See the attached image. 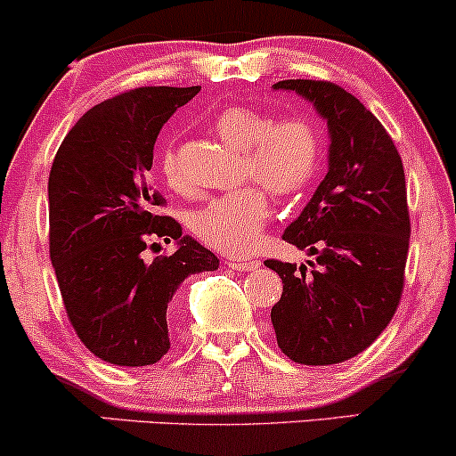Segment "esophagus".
<instances>
[{
    "label": "esophagus",
    "mask_w": 456,
    "mask_h": 456,
    "mask_svg": "<svg viewBox=\"0 0 456 456\" xmlns=\"http://www.w3.org/2000/svg\"><path fill=\"white\" fill-rule=\"evenodd\" d=\"M227 265L232 267V270H238V272H252V270H256L261 263L256 259H229Z\"/></svg>",
    "instance_id": "1"
}]
</instances>
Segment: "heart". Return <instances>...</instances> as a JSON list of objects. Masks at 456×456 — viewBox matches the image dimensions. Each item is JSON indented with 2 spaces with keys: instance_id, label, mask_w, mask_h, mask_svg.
I'll return each mask as SVG.
<instances>
[{
  "instance_id": "obj_1",
  "label": "heart",
  "mask_w": 456,
  "mask_h": 456,
  "mask_svg": "<svg viewBox=\"0 0 456 456\" xmlns=\"http://www.w3.org/2000/svg\"><path fill=\"white\" fill-rule=\"evenodd\" d=\"M212 127L229 144L242 151V169L259 183H248L212 197L191 216L200 242L229 255H244L259 242L270 218L267 189L276 195H297L308 186L321 163V138L310 120L289 117L272 120L259 110L232 103L214 114ZM163 178L172 189L183 186L178 159L169 148L161 155Z\"/></svg>"
}]
</instances>
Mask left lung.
Here are the masks:
<instances>
[{
  "label": "left lung",
  "mask_w": 456,
  "mask_h": 456,
  "mask_svg": "<svg viewBox=\"0 0 456 456\" xmlns=\"http://www.w3.org/2000/svg\"><path fill=\"white\" fill-rule=\"evenodd\" d=\"M329 129V169L284 242L316 255L305 265L265 261L282 278L272 308L278 346L295 363L353 359L385 331L403 290L410 214L402 157L363 103L325 80H281Z\"/></svg>",
  "instance_id": "obj_1"
}]
</instances>
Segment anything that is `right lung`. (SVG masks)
Wrapping results in <instances>:
<instances>
[{
	"mask_svg": "<svg viewBox=\"0 0 456 456\" xmlns=\"http://www.w3.org/2000/svg\"><path fill=\"white\" fill-rule=\"evenodd\" d=\"M201 86H140L97 103L71 127L48 175L51 261L80 342L106 363L161 361L175 293L191 273L218 270L169 216L148 172L159 131ZM175 239L174 256L143 261L147 242ZM155 246V244H152Z\"/></svg>",
	"mask_w": 456,
	"mask_h": 456,
	"instance_id": "obj_1",
	"label": "right lung"
}]
</instances>
